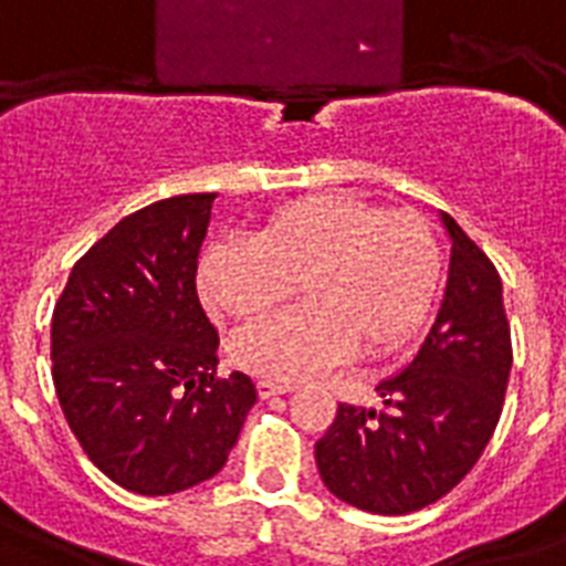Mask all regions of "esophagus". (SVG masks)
<instances>
[{"mask_svg": "<svg viewBox=\"0 0 566 566\" xmlns=\"http://www.w3.org/2000/svg\"><path fill=\"white\" fill-rule=\"evenodd\" d=\"M293 387L291 381H273V378H258V396L261 399H270V396H279V394H291Z\"/></svg>", "mask_w": 566, "mask_h": 566, "instance_id": "obj_1", "label": "esophagus"}]
</instances>
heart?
Segmentation results:
<instances>
[{
  "mask_svg": "<svg viewBox=\"0 0 566 566\" xmlns=\"http://www.w3.org/2000/svg\"><path fill=\"white\" fill-rule=\"evenodd\" d=\"M443 282V249L422 213L358 193H311L275 208L252 243H217L199 261L205 305L261 323L293 300L305 308L234 337L231 358L275 381L314 376L358 353L378 361L420 335Z\"/></svg>",
  "mask_w": 566,
  "mask_h": 566,
  "instance_id": "heart-1",
  "label": "heart"
}]
</instances>
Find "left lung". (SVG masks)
<instances>
[{"instance_id": "1", "label": "left lung", "mask_w": 566, "mask_h": 566, "mask_svg": "<svg viewBox=\"0 0 566 566\" xmlns=\"http://www.w3.org/2000/svg\"><path fill=\"white\" fill-rule=\"evenodd\" d=\"M452 258L438 319L399 376L376 387L385 411L337 405L317 440L319 479L370 514H411L447 496L482 458L511 373L502 279L482 247L443 213Z\"/></svg>"}]
</instances>
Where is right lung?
Segmentation results:
<instances>
[{"label": "right lung", "mask_w": 566, "mask_h": 566, "mask_svg": "<svg viewBox=\"0 0 566 566\" xmlns=\"http://www.w3.org/2000/svg\"><path fill=\"white\" fill-rule=\"evenodd\" d=\"M217 193L128 213L66 279L52 314V381L75 440L140 496L188 491L222 470L258 390L217 376L220 335L196 293Z\"/></svg>", "instance_id": "obj_1"}]
</instances>
